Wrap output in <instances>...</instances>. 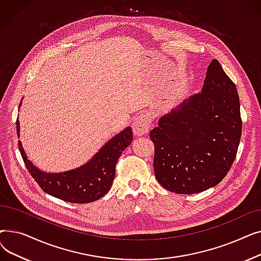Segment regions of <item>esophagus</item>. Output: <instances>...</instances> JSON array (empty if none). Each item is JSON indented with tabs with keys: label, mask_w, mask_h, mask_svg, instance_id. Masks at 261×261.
I'll return each mask as SVG.
<instances>
[{
	"label": "esophagus",
	"mask_w": 261,
	"mask_h": 261,
	"mask_svg": "<svg viewBox=\"0 0 261 261\" xmlns=\"http://www.w3.org/2000/svg\"><path fill=\"white\" fill-rule=\"evenodd\" d=\"M150 128V117L148 114H140L132 123V129L136 136L144 135Z\"/></svg>",
	"instance_id": "obj_1"
}]
</instances>
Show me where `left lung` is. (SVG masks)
Segmentation results:
<instances>
[{
	"instance_id": "8db88e82",
	"label": "left lung",
	"mask_w": 261,
	"mask_h": 261,
	"mask_svg": "<svg viewBox=\"0 0 261 261\" xmlns=\"http://www.w3.org/2000/svg\"><path fill=\"white\" fill-rule=\"evenodd\" d=\"M241 130L237 88L214 59L201 93L162 116L150 132L158 182L181 195L219 184L235 161Z\"/></svg>"
}]
</instances>
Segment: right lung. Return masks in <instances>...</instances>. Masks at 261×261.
<instances>
[{
    "label": "right lung",
    "mask_w": 261,
    "mask_h": 261,
    "mask_svg": "<svg viewBox=\"0 0 261 261\" xmlns=\"http://www.w3.org/2000/svg\"><path fill=\"white\" fill-rule=\"evenodd\" d=\"M16 123L19 136V119ZM132 139V129L127 127L110 140L86 165L62 173H46L39 170L27 160L20 141L18 146L27 170L41 189L65 202L82 204L102 198L111 188L117 160L123 150L131 144Z\"/></svg>",
    "instance_id": "obj_1"
}]
</instances>
